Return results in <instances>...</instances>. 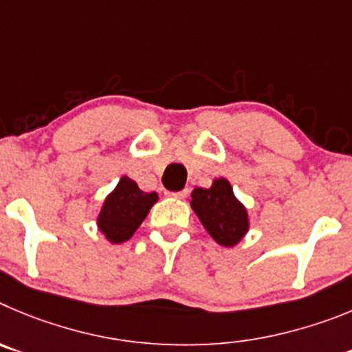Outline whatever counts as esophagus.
<instances>
[{
  "mask_svg": "<svg viewBox=\"0 0 352 352\" xmlns=\"http://www.w3.org/2000/svg\"><path fill=\"white\" fill-rule=\"evenodd\" d=\"M186 195H188V189H182V191H168L166 192V196H172V198H186Z\"/></svg>",
  "mask_w": 352,
  "mask_h": 352,
  "instance_id": "obj_1",
  "label": "esophagus"
}]
</instances>
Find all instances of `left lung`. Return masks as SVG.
<instances>
[{
    "label": "left lung",
    "mask_w": 352,
    "mask_h": 352,
    "mask_svg": "<svg viewBox=\"0 0 352 352\" xmlns=\"http://www.w3.org/2000/svg\"><path fill=\"white\" fill-rule=\"evenodd\" d=\"M191 207L212 239L224 247L239 243L249 228L247 210L233 195L226 179L214 180L212 188H196Z\"/></svg>",
    "instance_id": "8db88e82"
}]
</instances>
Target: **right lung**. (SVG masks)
<instances>
[{
    "label": "right lung",
    "instance_id": "1",
    "mask_svg": "<svg viewBox=\"0 0 352 352\" xmlns=\"http://www.w3.org/2000/svg\"><path fill=\"white\" fill-rule=\"evenodd\" d=\"M156 201V192H144L135 180L122 177L113 192L107 196L98 217V226L112 243L126 242Z\"/></svg>",
    "mask_w": 352,
    "mask_h": 352
}]
</instances>
